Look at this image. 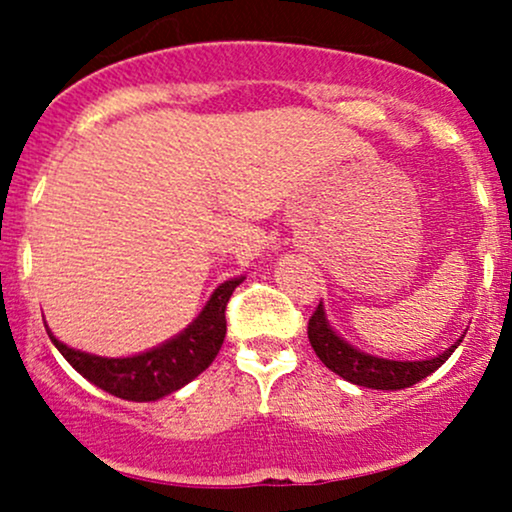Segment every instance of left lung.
Returning <instances> with one entry per match:
<instances>
[{
  "label": "left lung",
  "mask_w": 512,
  "mask_h": 512,
  "mask_svg": "<svg viewBox=\"0 0 512 512\" xmlns=\"http://www.w3.org/2000/svg\"><path fill=\"white\" fill-rule=\"evenodd\" d=\"M308 339L310 346L315 349L317 358H320L332 373L342 375L344 380H349V383L354 385L373 387V390H404V387L416 385L419 380H424L426 375H431L433 370L443 366V363L452 356V351L457 349V344L462 342L460 339V342L452 344L448 351H443V354L436 358H428V361H387V358L368 356L334 334L332 327L327 325L322 305H317L315 313L310 315Z\"/></svg>",
  "instance_id": "left-lung-1"
}]
</instances>
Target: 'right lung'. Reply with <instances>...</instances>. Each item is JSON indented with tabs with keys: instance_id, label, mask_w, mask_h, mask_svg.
Masks as SVG:
<instances>
[{
	"instance_id": "1",
	"label": "right lung",
	"mask_w": 512,
	"mask_h": 512,
	"mask_svg": "<svg viewBox=\"0 0 512 512\" xmlns=\"http://www.w3.org/2000/svg\"><path fill=\"white\" fill-rule=\"evenodd\" d=\"M240 281L243 276L221 284L209 298V303L204 305L202 315L185 332L139 356H91L84 351L69 349L67 344L52 337L50 332L48 334L76 373L84 375L93 385L115 397L132 399V402H154L158 397L180 390L182 385H187L211 366V361L219 354L223 337H226V305Z\"/></svg>"
}]
</instances>
